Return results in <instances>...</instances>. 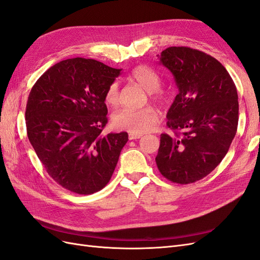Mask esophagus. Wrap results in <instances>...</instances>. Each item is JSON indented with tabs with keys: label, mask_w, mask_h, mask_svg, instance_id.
<instances>
[{
	"label": "esophagus",
	"mask_w": 260,
	"mask_h": 260,
	"mask_svg": "<svg viewBox=\"0 0 260 260\" xmlns=\"http://www.w3.org/2000/svg\"><path fill=\"white\" fill-rule=\"evenodd\" d=\"M140 138H142V135H138V133H130L129 135V140H138Z\"/></svg>",
	"instance_id": "esophagus-1"
}]
</instances>
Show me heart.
I'll use <instances>...</instances> for the list:
<instances>
[{
	"instance_id": "obj_1",
	"label": "heart",
	"mask_w": 260,
	"mask_h": 260,
	"mask_svg": "<svg viewBox=\"0 0 260 260\" xmlns=\"http://www.w3.org/2000/svg\"><path fill=\"white\" fill-rule=\"evenodd\" d=\"M129 78L149 92L151 98L162 103L165 94L158 90L160 86V78L154 69L146 65H139L131 70ZM119 85L117 82H112L107 86L104 94V100L109 106H116L119 103ZM158 113L153 107H145L141 109H121L114 114L112 123L118 130L128 131L130 133H145L155 128L158 122Z\"/></svg>"
}]
</instances>
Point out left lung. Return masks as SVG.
<instances>
[{"label":"left lung","instance_id":"left-lung-1","mask_svg":"<svg viewBox=\"0 0 260 260\" xmlns=\"http://www.w3.org/2000/svg\"><path fill=\"white\" fill-rule=\"evenodd\" d=\"M159 60L179 89L167 125L182 132L162 133L155 160L166 179L193 183L209 175L229 151L239 122L237 86L221 62L199 50L170 46Z\"/></svg>","mask_w":260,"mask_h":260}]
</instances>
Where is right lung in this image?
<instances>
[{"instance_id": "1", "label": "right lung", "mask_w": 260, "mask_h": 260, "mask_svg": "<svg viewBox=\"0 0 260 260\" xmlns=\"http://www.w3.org/2000/svg\"><path fill=\"white\" fill-rule=\"evenodd\" d=\"M95 59L61 60L39 78L26 107L27 135L54 181L77 194H93L111 180L128 133L102 131L104 94L120 75Z\"/></svg>"}]
</instances>
